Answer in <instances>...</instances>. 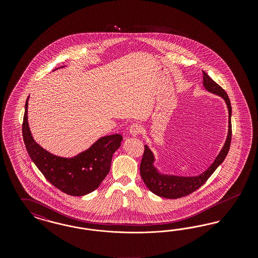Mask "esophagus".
Instances as JSON below:
<instances>
[{"label": "esophagus", "instance_id": "34e87169", "mask_svg": "<svg viewBox=\"0 0 258 258\" xmlns=\"http://www.w3.org/2000/svg\"><path fill=\"white\" fill-rule=\"evenodd\" d=\"M142 126H141V124H139V123H133L131 126H130V133H131V135H138L139 134H141L142 133Z\"/></svg>", "mask_w": 258, "mask_h": 258}]
</instances>
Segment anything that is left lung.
<instances>
[{
	"mask_svg": "<svg viewBox=\"0 0 258 258\" xmlns=\"http://www.w3.org/2000/svg\"><path fill=\"white\" fill-rule=\"evenodd\" d=\"M203 85L205 89L216 95L221 96L227 104L228 108V135L226 141L221 149V153L218 155L217 159L212 163L208 169L202 174L196 177H180L174 175H163L158 171L154 166L155 157L152 151L147 145L144 146V153L140 164V175L143 182L147 185L148 188L155 195L163 198L177 199L186 197L198 189L201 185L206 183L210 176L218 168V166L226 158L232 136V125H231V104L226 92L217 84L208 74L203 72Z\"/></svg>",
	"mask_w": 258,
	"mask_h": 258,
	"instance_id": "8db88e82",
	"label": "left lung"
}]
</instances>
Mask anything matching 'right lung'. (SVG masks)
<instances>
[{
	"label": "right lung",
	"instance_id": "obj_1",
	"mask_svg": "<svg viewBox=\"0 0 258 258\" xmlns=\"http://www.w3.org/2000/svg\"><path fill=\"white\" fill-rule=\"evenodd\" d=\"M28 99L25 103L22 135L27 152L46 180L62 192L82 197L97 189L110 170L112 156L121 146L123 136L100 137L86 151L74 158L54 156L34 140L28 123Z\"/></svg>",
	"mask_w": 258,
	"mask_h": 258
}]
</instances>
